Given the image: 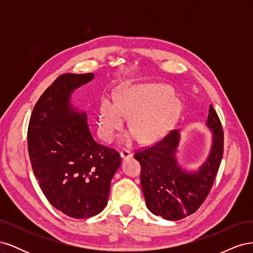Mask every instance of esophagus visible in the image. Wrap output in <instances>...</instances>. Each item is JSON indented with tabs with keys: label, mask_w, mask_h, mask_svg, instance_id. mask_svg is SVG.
Returning <instances> with one entry per match:
<instances>
[{
	"label": "esophagus",
	"mask_w": 253,
	"mask_h": 253,
	"mask_svg": "<svg viewBox=\"0 0 253 253\" xmlns=\"http://www.w3.org/2000/svg\"><path fill=\"white\" fill-rule=\"evenodd\" d=\"M120 155H121V158L124 159V160L128 159V158H131V157L133 156L132 152L129 151V150H122V151L120 152Z\"/></svg>",
	"instance_id": "obj_1"
}]
</instances>
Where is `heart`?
Instances as JSON below:
<instances>
[{
	"label": "heart",
	"instance_id": "1",
	"mask_svg": "<svg viewBox=\"0 0 253 253\" xmlns=\"http://www.w3.org/2000/svg\"><path fill=\"white\" fill-rule=\"evenodd\" d=\"M181 103L169 86L159 83L134 84L120 89L116 102L104 97L98 109V133L111 142L129 116V126L144 141L162 137L179 116ZM133 137L135 134L132 135Z\"/></svg>",
	"mask_w": 253,
	"mask_h": 253
}]
</instances>
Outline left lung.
I'll return each mask as SVG.
<instances>
[{
    "label": "left lung",
    "instance_id": "1",
    "mask_svg": "<svg viewBox=\"0 0 253 253\" xmlns=\"http://www.w3.org/2000/svg\"><path fill=\"white\" fill-rule=\"evenodd\" d=\"M212 147L196 172H187L176 160L179 131L173 129L157 142L135 153L141 166L140 183L148 209L168 220L193 214L210 193L224 153V131L215 110L210 105L207 119Z\"/></svg>",
    "mask_w": 253,
    "mask_h": 253
}]
</instances>
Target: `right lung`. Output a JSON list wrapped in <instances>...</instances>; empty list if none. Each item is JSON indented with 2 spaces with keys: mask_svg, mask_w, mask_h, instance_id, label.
<instances>
[{
  "mask_svg": "<svg viewBox=\"0 0 253 253\" xmlns=\"http://www.w3.org/2000/svg\"><path fill=\"white\" fill-rule=\"evenodd\" d=\"M94 74H63L41 95L30 116L27 143L33 171L48 202L73 218L100 213L109 200L120 154L97 143L85 112L71 104L73 91Z\"/></svg>",
  "mask_w": 253,
  "mask_h": 253,
  "instance_id": "obj_1",
  "label": "right lung"
}]
</instances>
